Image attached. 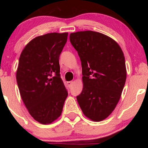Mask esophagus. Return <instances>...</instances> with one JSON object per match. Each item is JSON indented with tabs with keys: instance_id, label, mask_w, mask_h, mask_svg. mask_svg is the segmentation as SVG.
<instances>
[{
	"instance_id": "obj_1",
	"label": "esophagus",
	"mask_w": 148,
	"mask_h": 148,
	"mask_svg": "<svg viewBox=\"0 0 148 148\" xmlns=\"http://www.w3.org/2000/svg\"><path fill=\"white\" fill-rule=\"evenodd\" d=\"M73 82H67V85L69 88H71V87L73 86Z\"/></svg>"
}]
</instances>
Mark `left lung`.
Listing matches in <instances>:
<instances>
[{
	"label": "left lung",
	"mask_w": 148,
	"mask_h": 148,
	"mask_svg": "<svg viewBox=\"0 0 148 148\" xmlns=\"http://www.w3.org/2000/svg\"><path fill=\"white\" fill-rule=\"evenodd\" d=\"M69 38L82 62L84 87L77 100L85 116L101 121L120 100L127 78L124 54L114 40L99 32H77Z\"/></svg>",
	"instance_id": "left-lung-1"
}]
</instances>
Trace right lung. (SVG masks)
<instances>
[{
  "label": "right lung",
  "mask_w": 148,
  "mask_h": 148,
  "mask_svg": "<svg viewBox=\"0 0 148 148\" xmlns=\"http://www.w3.org/2000/svg\"><path fill=\"white\" fill-rule=\"evenodd\" d=\"M68 33H50L31 40L19 57L16 79L31 116L50 124L61 114L67 90L60 75L59 56Z\"/></svg>",
  "instance_id": "right-lung-1"
}]
</instances>
